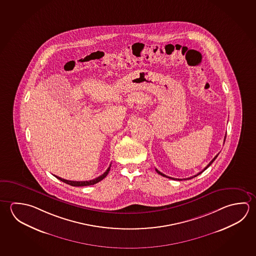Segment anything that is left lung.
Masks as SVG:
<instances>
[{
  "mask_svg": "<svg viewBox=\"0 0 256 256\" xmlns=\"http://www.w3.org/2000/svg\"><path fill=\"white\" fill-rule=\"evenodd\" d=\"M224 140H226V136H224ZM218 154H216V156L214 157V158H213V159H212V160H211L210 162V164H208V166H206V167H205V168H204V169H203V170H202V172H198V174L194 175V176H192V177H190V178H187V179H184V180L192 179V178H194V177H196V176H198V175L200 174H202V172H204V170H206V168H208V167H210V166L211 164H212V162H213L215 161L216 158V157H218ZM156 170L157 172H158V174H161L162 176H166V177H167V178H169V179L178 180H182V179H174V178H172V177H169V176H166V174H162L161 172H159V170H157V169H156Z\"/></svg>",
  "mask_w": 256,
  "mask_h": 256,
  "instance_id": "left-lung-1",
  "label": "left lung"
}]
</instances>
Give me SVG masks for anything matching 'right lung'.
<instances>
[{
    "label": "right lung",
    "instance_id": "1",
    "mask_svg": "<svg viewBox=\"0 0 256 256\" xmlns=\"http://www.w3.org/2000/svg\"><path fill=\"white\" fill-rule=\"evenodd\" d=\"M110 166L112 164H110L108 166V169L106 170V172H104V174L100 175L99 177H97V178H95L94 180H84V182H74V180H64L63 178H60L58 176H56L58 179L60 180H62L63 182H66V184H69V185H71V186H76V187H79V186H89V185H94V184H97V182H100L102 180H104L107 175H108V172L110 170Z\"/></svg>",
    "mask_w": 256,
    "mask_h": 256
}]
</instances>
